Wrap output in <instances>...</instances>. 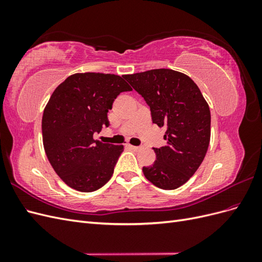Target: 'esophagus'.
Instances as JSON below:
<instances>
[{
  "label": "esophagus",
  "mask_w": 262,
  "mask_h": 262,
  "mask_svg": "<svg viewBox=\"0 0 262 262\" xmlns=\"http://www.w3.org/2000/svg\"><path fill=\"white\" fill-rule=\"evenodd\" d=\"M128 147H130V148L133 149V150H136V152H137V150H140V149H141V146H136V145H131V144H129Z\"/></svg>",
  "instance_id": "esophagus-1"
}]
</instances>
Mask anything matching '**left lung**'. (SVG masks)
Listing matches in <instances>:
<instances>
[{"label":"left lung","instance_id":"1","mask_svg":"<svg viewBox=\"0 0 262 262\" xmlns=\"http://www.w3.org/2000/svg\"><path fill=\"white\" fill-rule=\"evenodd\" d=\"M150 108L153 123L166 126V145L143 167L145 178L161 189H177L192 177L207 154L211 114L199 87L188 75L156 69L123 75Z\"/></svg>","mask_w":262,"mask_h":262}]
</instances>
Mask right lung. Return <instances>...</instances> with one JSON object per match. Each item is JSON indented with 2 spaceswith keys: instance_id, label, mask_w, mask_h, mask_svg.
<instances>
[{
  "instance_id": "1",
  "label": "right lung",
  "mask_w": 262,
  "mask_h": 262,
  "mask_svg": "<svg viewBox=\"0 0 262 262\" xmlns=\"http://www.w3.org/2000/svg\"><path fill=\"white\" fill-rule=\"evenodd\" d=\"M132 91L122 76L76 73L52 93L42 116V142L58 176L72 189L92 192L112 178L123 145L94 140L109 125L107 114L122 92Z\"/></svg>"
}]
</instances>
